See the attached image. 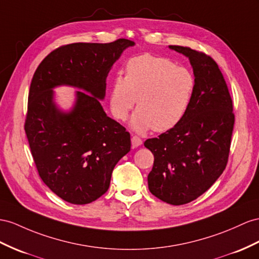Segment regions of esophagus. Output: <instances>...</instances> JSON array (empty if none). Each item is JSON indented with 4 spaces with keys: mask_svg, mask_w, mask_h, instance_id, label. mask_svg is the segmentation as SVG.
<instances>
[{
    "mask_svg": "<svg viewBox=\"0 0 259 259\" xmlns=\"http://www.w3.org/2000/svg\"><path fill=\"white\" fill-rule=\"evenodd\" d=\"M131 143L135 148H137V147H139V145L142 144V139L140 137H138V136H132L131 137Z\"/></svg>",
    "mask_w": 259,
    "mask_h": 259,
    "instance_id": "1",
    "label": "esophagus"
}]
</instances>
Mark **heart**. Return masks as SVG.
I'll use <instances>...</instances> for the list:
<instances>
[{
	"label": "heart",
	"instance_id": "1",
	"mask_svg": "<svg viewBox=\"0 0 259 259\" xmlns=\"http://www.w3.org/2000/svg\"><path fill=\"white\" fill-rule=\"evenodd\" d=\"M196 91L195 75L168 58L151 54L136 56L125 64V76L117 75L109 95L111 114L125 120L137 103L131 119L139 132H165L180 123Z\"/></svg>",
	"mask_w": 259,
	"mask_h": 259
}]
</instances>
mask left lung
<instances>
[{
	"instance_id": "8db88e82",
	"label": "left lung",
	"mask_w": 259,
	"mask_h": 259,
	"mask_svg": "<svg viewBox=\"0 0 259 259\" xmlns=\"http://www.w3.org/2000/svg\"><path fill=\"white\" fill-rule=\"evenodd\" d=\"M189 58L196 91L183 120L144 147L154 155L149 189L162 201L181 205L205 193L228 164L234 128L233 103L217 62L189 47L169 46Z\"/></svg>"
}]
</instances>
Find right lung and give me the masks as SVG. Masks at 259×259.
Instances as JSON below:
<instances>
[{
	"label": "right lung",
	"mask_w": 259,
	"mask_h": 259,
	"mask_svg": "<svg viewBox=\"0 0 259 259\" xmlns=\"http://www.w3.org/2000/svg\"><path fill=\"white\" fill-rule=\"evenodd\" d=\"M134 45L124 38L64 45L51 51L32 76L24 124L31 155L42 182L70 203L86 204L103 196L115 165L130 151V134L106 115L99 99L112 64ZM62 83L87 92H77L68 114L53 103L52 89Z\"/></svg>",
	"instance_id": "add662e5"
}]
</instances>
